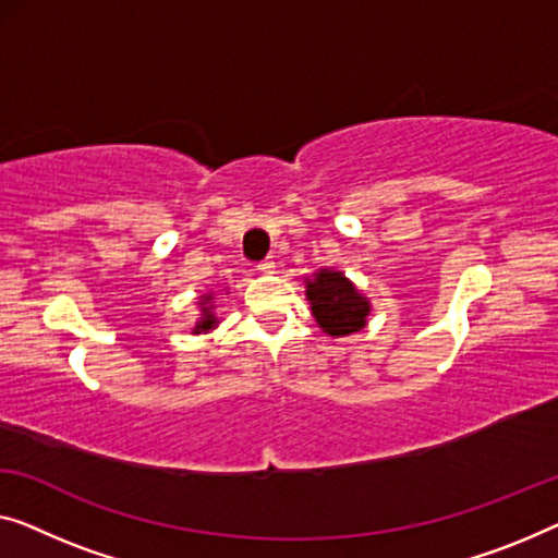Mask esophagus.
Segmentation results:
<instances>
[{
  "mask_svg": "<svg viewBox=\"0 0 558 558\" xmlns=\"http://www.w3.org/2000/svg\"><path fill=\"white\" fill-rule=\"evenodd\" d=\"M255 268L260 270V272H265V276H270V272H276V263H272V260H260V263L255 265Z\"/></svg>",
  "mask_w": 558,
  "mask_h": 558,
  "instance_id": "obj_1",
  "label": "esophagus"
}]
</instances>
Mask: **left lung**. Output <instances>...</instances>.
Wrapping results in <instances>:
<instances>
[{
    "instance_id": "left-lung-1",
    "label": "left lung",
    "mask_w": 558,
    "mask_h": 558,
    "mask_svg": "<svg viewBox=\"0 0 558 558\" xmlns=\"http://www.w3.org/2000/svg\"><path fill=\"white\" fill-rule=\"evenodd\" d=\"M313 315L318 326L330 336H348L363 328L371 305L355 293L351 280L343 272L320 270L313 282H307Z\"/></svg>"
}]
</instances>
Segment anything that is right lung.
Listing matches in <instances>:
<instances>
[{"label":"right lung","instance_id":"obj_1","mask_svg":"<svg viewBox=\"0 0 558 558\" xmlns=\"http://www.w3.org/2000/svg\"><path fill=\"white\" fill-rule=\"evenodd\" d=\"M203 298H205V295H203ZM205 301H210V298H205ZM203 313H205V318L199 320L197 330H207V328L215 326V315H210V307H203ZM197 330H195V332H197Z\"/></svg>","mask_w":558,"mask_h":558}]
</instances>
